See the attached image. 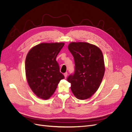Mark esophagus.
I'll use <instances>...</instances> for the list:
<instances>
[{
    "label": "esophagus",
    "mask_w": 132,
    "mask_h": 132,
    "mask_svg": "<svg viewBox=\"0 0 132 132\" xmlns=\"http://www.w3.org/2000/svg\"><path fill=\"white\" fill-rule=\"evenodd\" d=\"M67 72H66V73H64V76H65V78H67Z\"/></svg>",
    "instance_id": "34e87169"
}]
</instances>
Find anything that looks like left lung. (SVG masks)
I'll return each instance as SVG.
<instances>
[{"label": "left lung", "mask_w": 132, "mask_h": 132, "mask_svg": "<svg viewBox=\"0 0 132 132\" xmlns=\"http://www.w3.org/2000/svg\"><path fill=\"white\" fill-rule=\"evenodd\" d=\"M74 57L75 72L67 78L73 94L79 100L90 98L99 88L104 75L103 53L87 42H71L68 46Z\"/></svg>", "instance_id": "1"}]
</instances>
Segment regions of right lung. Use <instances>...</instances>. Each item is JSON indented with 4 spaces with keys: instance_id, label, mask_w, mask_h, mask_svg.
<instances>
[{
    "instance_id": "right-lung-1",
    "label": "right lung",
    "mask_w": 132,
    "mask_h": 132,
    "mask_svg": "<svg viewBox=\"0 0 132 132\" xmlns=\"http://www.w3.org/2000/svg\"><path fill=\"white\" fill-rule=\"evenodd\" d=\"M64 43H42L29 51L25 62L28 84L38 97L48 100L65 77L56 58Z\"/></svg>"
}]
</instances>
